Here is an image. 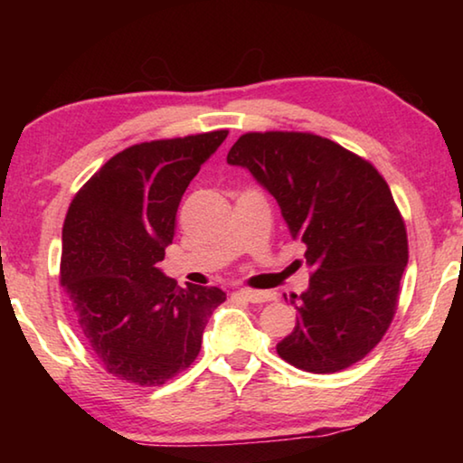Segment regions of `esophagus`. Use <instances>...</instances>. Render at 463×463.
Here are the masks:
<instances>
[{
	"label": "esophagus",
	"mask_w": 463,
	"mask_h": 463,
	"mask_svg": "<svg viewBox=\"0 0 463 463\" xmlns=\"http://www.w3.org/2000/svg\"><path fill=\"white\" fill-rule=\"evenodd\" d=\"M237 296L241 300L250 302V304H263V302L273 300L271 292H257V289H239Z\"/></svg>",
	"instance_id": "obj_1"
}]
</instances>
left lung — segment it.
<instances>
[{
  "instance_id": "left-lung-1",
  "label": "left lung",
  "mask_w": 463,
  "mask_h": 463,
  "mask_svg": "<svg viewBox=\"0 0 463 463\" xmlns=\"http://www.w3.org/2000/svg\"><path fill=\"white\" fill-rule=\"evenodd\" d=\"M226 163L278 200L312 269L294 331L278 343L288 364L333 373L364 359L388 331L409 263L402 216L362 156L307 132H249Z\"/></svg>"
}]
</instances>
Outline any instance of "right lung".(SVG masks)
Returning a JSON list of instances; mask_svg holds the SVG:
<instances>
[{
  "mask_svg": "<svg viewBox=\"0 0 463 463\" xmlns=\"http://www.w3.org/2000/svg\"><path fill=\"white\" fill-rule=\"evenodd\" d=\"M229 132L151 140L114 155L69 206L61 284L101 365L120 380L161 386L200 354L221 288H179L156 263L202 163Z\"/></svg>",
  "mask_w": 463,
  "mask_h": 463,
  "instance_id": "1",
  "label": "right lung"
}]
</instances>
